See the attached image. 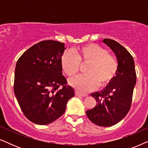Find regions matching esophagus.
Masks as SVG:
<instances>
[{
	"mask_svg": "<svg viewBox=\"0 0 148 148\" xmlns=\"http://www.w3.org/2000/svg\"><path fill=\"white\" fill-rule=\"evenodd\" d=\"M75 95L77 96H83V97H86L87 96H88V94H87L81 93L79 92H78V91H75Z\"/></svg>",
	"mask_w": 148,
	"mask_h": 148,
	"instance_id": "esophagus-1",
	"label": "esophagus"
}]
</instances>
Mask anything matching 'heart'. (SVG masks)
I'll list each match as a JSON object with an SVG mask.
<instances>
[{
  "instance_id": "b5f03b06",
  "label": "heart",
  "mask_w": 148,
  "mask_h": 148,
  "mask_svg": "<svg viewBox=\"0 0 148 148\" xmlns=\"http://www.w3.org/2000/svg\"><path fill=\"white\" fill-rule=\"evenodd\" d=\"M79 62H88L85 69L86 74L69 80L71 86L83 92L99 87H105L116 75L118 62L106 49L96 44H88L73 51H66L60 58L62 71L69 77L75 75L79 69Z\"/></svg>"
}]
</instances>
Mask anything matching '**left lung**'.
I'll list each match as a JSON object with an SVG mask.
<instances>
[{
    "mask_svg": "<svg viewBox=\"0 0 148 148\" xmlns=\"http://www.w3.org/2000/svg\"><path fill=\"white\" fill-rule=\"evenodd\" d=\"M103 42L116 55L118 69L110 84L100 92L91 94L97 103L94 108L86 111V114L94 124L110 127L120 122L130 109L136 73L133 56L126 48L110 39H104Z\"/></svg>",
    "mask_w": 148,
    "mask_h": 148,
    "instance_id": "obj_1",
    "label": "left lung"
}]
</instances>
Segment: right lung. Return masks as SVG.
<instances>
[{
  "label": "right lung",
  "instance_id": "obj_1",
  "mask_svg": "<svg viewBox=\"0 0 148 148\" xmlns=\"http://www.w3.org/2000/svg\"><path fill=\"white\" fill-rule=\"evenodd\" d=\"M66 48L64 43L45 40L30 47L17 60L14 93L23 114L32 123L44 125L56 121L75 96L74 89L66 85L60 65Z\"/></svg>",
  "mask_w": 148,
  "mask_h": 148
}]
</instances>
